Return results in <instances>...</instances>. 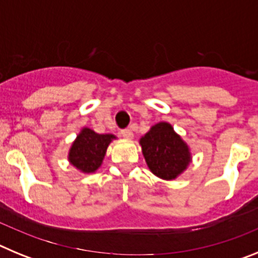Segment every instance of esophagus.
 Instances as JSON below:
<instances>
[{"label": "esophagus", "instance_id": "1", "mask_svg": "<svg viewBox=\"0 0 258 258\" xmlns=\"http://www.w3.org/2000/svg\"><path fill=\"white\" fill-rule=\"evenodd\" d=\"M121 134L126 140H132L133 138V132H132V129H124V131H121Z\"/></svg>", "mask_w": 258, "mask_h": 258}]
</instances>
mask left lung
<instances>
[{
	"label": "left lung",
	"mask_w": 258,
	"mask_h": 258,
	"mask_svg": "<svg viewBox=\"0 0 258 258\" xmlns=\"http://www.w3.org/2000/svg\"><path fill=\"white\" fill-rule=\"evenodd\" d=\"M140 145L149 169L165 181L181 175L192 160L188 145L175 133L169 122L152 125L140 140Z\"/></svg>",
	"instance_id": "obj_1"
}]
</instances>
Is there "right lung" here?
Here are the masks:
<instances>
[{"mask_svg":"<svg viewBox=\"0 0 258 258\" xmlns=\"http://www.w3.org/2000/svg\"><path fill=\"white\" fill-rule=\"evenodd\" d=\"M116 140L113 134H98L89 127H83L72 142L68 161L81 173H95L101 168L107 147Z\"/></svg>","mask_w":258,"mask_h":258,"instance_id":"1","label":"right lung"}]
</instances>
